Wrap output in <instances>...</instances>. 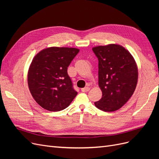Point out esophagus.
I'll return each instance as SVG.
<instances>
[{
	"label": "esophagus",
	"instance_id": "obj_1",
	"mask_svg": "<svg viewBox=\"0 0 159 159\" xmlns=\"http://www.w3.org/2000/svg\"><path fill=\"white\" fill-rule=\"evenodd\" d=\"M90 89V88H89V87H85V88H81V91H83V92H86V91H88Z\"/></svg>",
	"mask_w": 159,
	"mask_h": 159
}]
</instances>
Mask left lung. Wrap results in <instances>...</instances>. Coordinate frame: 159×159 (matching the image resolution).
<instances>
[{
  "label": "left lung",
  "instance_id": "left-lung-1",
  "mask_svg": "<svg viewBox=\"0 0 159 159\" xmlns=\"http://www.w3.org/2000/svg\"><path fill=\"white\" fill-rule=\"evenodd\" d=\"M99 61V86L102 98L95 107L112 112L123 107L133 94L138 81L134 57L121 45L110 44L92 48Z\"/></svg>",
  "mask_w": 159,
  "mask_h": 159
}]
</instances>
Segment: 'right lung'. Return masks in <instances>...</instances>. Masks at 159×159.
I'll return each mask as SVG.
<instances>
[{
    "instance_id": "right-lung-1",
    "label": "right lung",
    "mask_w": 159,
    "mask_h": 159,
    "mask_svg": "<svg viewBox=\"0 0 159 159\" xmlns=\"http://www.w3.org/2000/svg\"><path fill=\"white\" fill-rule=\"evenodd\" d=\"M80 50L50 47L34 57L28 71V85L33 98L50 111L68 107L78 94L67 70Z\"/></svg>"
}]
</instances>
